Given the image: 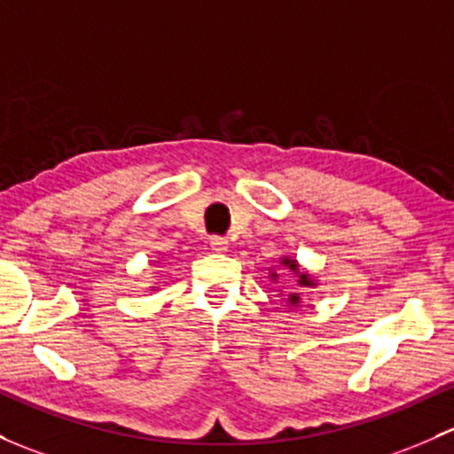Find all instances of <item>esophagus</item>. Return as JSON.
I'll list each match as a JSON object with an SVG mask.
<instances>
[{
    "instance_id": "obj_1",
    "label": "esophagus",
    "mask_w": 454,
    "mask_h": 454,
    "mask_svg": "<svg viewBox=\"0 0 454 454\" xmlns=\"http://www.w3.org/2000/svg\"><path fill=\"white\" fill-rule=\"evenodd\" d=\"M211 247L215 252H228V241L223 237H211Z\"/></svg>"
}]
</instances>
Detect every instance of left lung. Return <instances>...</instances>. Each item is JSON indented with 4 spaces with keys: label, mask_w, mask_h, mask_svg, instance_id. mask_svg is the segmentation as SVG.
<instances>
[{
    "label": "left lung",
    "mask_w": 454,
    "mask_h": 454,
    "mask_svg": "<svg viewBox=\"0 0 454 454\" xmlns=\"http://www.w3.org/2000/svg\"><path fill=\"white\" fill-rule=\"evenodd\" d=\"M280 263H283L285 267H287V270H291L295 276H298L300 287H313L315 280H311V276H309L307 271H300V267H298V263H295V259H291V256H283V261H280ZM276 276H278V274H276V271H271V278L276 280ZM287 304H291V307H298L300 294H289L287 295Z\"/></svg>",
    "instance_id": "obj_1"
}]
</instances>
